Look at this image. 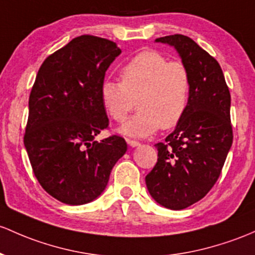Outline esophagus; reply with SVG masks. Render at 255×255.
Masks as SVG:
<instances>
[{
  "label": "esophagus",
  "mask_w": 255,
  "mask_h": 255,
  "mask_svg": "<svg viewBox=\"0 0 255 255\" xmlns=\"http://www.w3.org/2000/svg\"><path fill=\"white\" fill-rule=\"evenodd\" d=\"M127 142H128V145L132 147L139 146V145H140V142H139L138 140H133V139H127Z\"/></svg>",
  "instance_id": "34e87169"
}]
</instances>
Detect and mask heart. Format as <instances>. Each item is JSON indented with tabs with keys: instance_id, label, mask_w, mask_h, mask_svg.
Segmentation results:
<instances>
[{
	"instance_id": "1",
	"label": "heart",
	"mask_w": 255,
	"mask_h": 255,
	"mask_svg": "<svg viewBox=\"0 0 255 255\" xmlns=\"http://www.w3.org/2000/svg\"><path fill=\"white\" fill-rule=\"evenodd\" d=\"M191 75L181 61H169L156 50H145L121 70V81L105 80L100 97L105 111L123 122L138 105L135 115L122 126L127 135L147 136L175 127L185 116L191 98Z\"/></svg>"
}]
</instances>
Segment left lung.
<instances>
[{"mask_svg":"<svg viewBox=\"0 0 255 255\" xmlns=\"http://www.w3.org/2000/svg\"><path fill=\"white\" fill-rule=\"evenodd\" d=\"M173 46L191 75V98L185 116L164 142L155 145L157 163L145 177L153 200L179 209L208 194L222 173L232 145L231 97L219 63L184 35L156 38Z\"/></svg>","mask_w":255,"mask_h":255,"instance_id":"left-lung-1","label":"left lung"}]
</instances>
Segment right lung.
<instances>
[{
    "mask_svg": "<svg viewBox=\"0 0 255 255\" xmlns=\"http://www.w3.org/2000/svg\"><path fill=\"white\" fill-rule=\"evenodd\" d=\"M120 54L113 41L78 36L42 63L32 86L25 149L41 186L66 205L96 200L127 151L119 135L94 139L109 126L100 87Z\"/></svg>",
    "mask_w": 255,
    "mask_h": 255,
    "instance_id": "add662e5",
    "label": "right lung"
}]
</instances>
